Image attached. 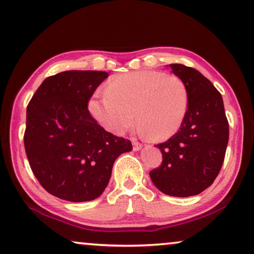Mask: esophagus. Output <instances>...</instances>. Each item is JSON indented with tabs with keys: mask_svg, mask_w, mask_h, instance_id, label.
<instances>
[{
	"mask_svg": "<svg viewBox=\"0 0 254 254\" xmlns=\"http://www.w3.org/2000/svg\"><path fill=\"white\" fill-rule=\"evenodd\" d=\"M131 142H133V150H135V151L141 149V147H142V144H141L139 141H136L135 139L131 140Z\"/></svg>",
	"mask_w": 254,
	"mask_h": 254,
	"instance_id": "1",
	"label": "esophagus"
}]
</instances>
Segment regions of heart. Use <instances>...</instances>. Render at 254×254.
<instances>
[{
    "instance_id": "obj_1",
    "label": "heart",
    "mask_w": 254,
    "mask_h": 254,
    "mask_svg": "<svg viewBox=\"0 0 254 254\" xmlns=\"http://www.w3.org/2000/svg\"><path fill=\"white\" fill-rule=\"evenodd\" d=\"M189 93L175 74L160 71H136L112 78L105 93L88 104L92 117L104 129L123 135L134 124L155 140L170 137L186 118Z\"/></svg>"
}]
</instances>
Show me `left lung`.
Listing matches in <instances>:
<instances>
[{
    "label": "left lung",
    "instance_id": "8db88e82",
    "mask_svg": "<svg viewBox=\"0 0 254 254\" xmlns=\"http://www.w3.org/2000/svg\"><path fill=\"white\" fill-rule=\"evenodd\" d=\"M169 66L186 84L189 104L179 131L156 146L162 163L149 175L166 195L195 196L218 176L229 142V121L222 95L209 79L186 65Z\"/></svg>",
    "mask_w": 254,
    "mask_h": 254
}]
</instances>
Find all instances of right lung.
<instances>
[{
  "label": "right lung",
  "instance_id": "add662e5",
  "mask_svg": "<svg viewBox=\"0 0 254 254\" xmlns=\"http://www.w3.org/2000/svg\"><path fill=\"white\" fill-rule=\"evenodd\" d=\"M107 77L101 71L51 75L26 107L29 164L41 186L58 198H97L108 184L117 157L133 148L128 139L105 130L88 111L91 97Z\"/></svg>",
  "mask_w": 254,
  "mask_h": 254
}]
</instances>
